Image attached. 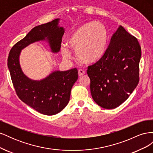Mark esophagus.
Segmentation results:
<instances>
[{"instance_id": "34e87169", "label": "esophagus", "mask_w": 153, "mask_h": 153, "mask_svg": "<svg viewBox=\"0 0 153 153\" xmlns=\"http://www.w3.org/2000/svg\"><path fill=\"white\" fill-rule=\"evenodd\" d=\"M85 73V71L82 69H78V76H82V75H84V74Z\"/></svg>"}]
</instances>
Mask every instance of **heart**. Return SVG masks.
<instances>
[{
  "mask_svg": "<svg viewBox=\"0 0 153 153\" xmlns=\"http://www.w3.org/2000/svg\"><path fill=\"white\" fill-rule=\"evenodd\" d=\"M108 39V32L100 22H92L82 25L74 31L68 41V46L75 50L78 58L85 62H93L103 54ZM64 58H71L66 46L61 47Z\"/></svg>",
  "mask_w": 153,
  "mask_h": 153,
  "instance_id": "1",
  "label": "heart"
}]
</instances>
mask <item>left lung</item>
<instances>
[{
  "label": "left lung",
  "instance_id": "obj_1",
  "mask_svg": "<svg viewBox=\"0 0 153 153\" xmlns=\"http://www.w3.org/2000/svg\"><path fill=\"white\" fill-rule=\"evenodd\" d=\"M141 54L137 39L119 26L102 57L87 67L91 93L101 107L114 109L129 98L139 82Z\"/></svg>",
  "mask_w": 153,
  "mask_h": 153
}]
</instances>
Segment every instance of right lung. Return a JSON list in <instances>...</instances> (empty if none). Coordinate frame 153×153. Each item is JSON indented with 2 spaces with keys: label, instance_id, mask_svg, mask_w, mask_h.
Masks as SVG:
<instances>
[{
  "label": "right lung",
  "instance_id": "right-lung-1",
  "mask_svg": "<svg viewBox=\"0 0 153 153\" xmlns=\"http://www.w3.org/2000/svg\"><path fill=\"white\" fill-rule=\"evenodd\" d=\"M59 20L55 19L35 27L13 46L7 59L13 85L18 98L38 112L47 115L59 113L68 105L71 88L78 78L77 69L54 71L42 80H32L23 73L19 55L21 50L29 44L45 39L52 52H58L64 33L63 27L58 26Z\"/></svg>",
  "mask_w": 153,
  "mask_h": 153
}]
</instances>
